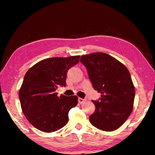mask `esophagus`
<instances>
[{
  "instance_id": "34e87169",
  "label": "esophagus",
  "mask_w": 155,
  "mask_h": 155,
  "mask_svg": "<svg viewBox=\"0 0 155 155\" xmlns=\"http://www.w3.org/2000/svg\"><path fill=\"white\" fill-rule=\"evenodd\" d=\"M85 101H86V100L83 99V98H78V102H79V104H84V103Z\"/></svg>"
}]
</instances>
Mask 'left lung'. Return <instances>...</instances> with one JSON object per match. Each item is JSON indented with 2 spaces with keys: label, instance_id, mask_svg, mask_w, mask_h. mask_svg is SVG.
Listing matches in <instances>:
<instances>
[{
  "label": "left lung",
  "instance_id": "obj_1",
  "mask_svg": "<svg viewBox=\"0 0 155 155\" xmlns=\"http://www.w3.org/2000/svg\"><path fill=\"white\" fill-rule=\"evenodd\" d=\"M80 61L87 68L94 89L101 94L99 100L92 101L95 111L89 121L98 129L115 131L133 110L135 88L129 71L118 60L103 52L83 55Z\"/></svg>",
  "mask_w": 155,
  "mask_h": 155
}]
</instances>
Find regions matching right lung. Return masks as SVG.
<instances>
[{"label": "right lung", "mask_w": 155, "mask_h": 155, "mask_svg": "<svg viewBox=\"0 0 155 155\" xmlns=\"http://www.w3.org/2000/svg\"><path fill=\"white\" fill-rule=\"evenodd\" d=\"M80 56L53 57L38 62L26 72L19 97L24 115L40 131L51 133L64 127L68 112L78 104V96H57L59 86L66 87L68 71Z\"/></svg>", "instance_id": "1"}]
</instances>
